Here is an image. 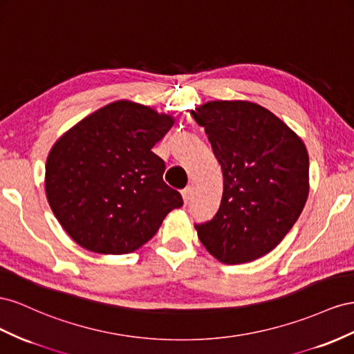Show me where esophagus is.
<instances>
[{"label":"esophagus","instance_id":"obj_1","mask_svg":"<svg viewBox=\"0 0 354 354\" xmlns=\"http://www.w3.org/2000/svg\"><path fill=\"white\" fill-rule=\"evenodd\" d=\"M180 194H183V198H184V203L187 205L189 198H191V187H185L183 191H180Z\"/></svg>","mask_w":354,"mask_h":354}]
</instances>
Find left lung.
Instances as JSON below:
<instances>
[{"label":"left lung","mask_w":354,"mask_h":354,"mask_svg":"<svg viewBox=\"0 0 354 354\" xmlns=\"http://www.w3.org/2000/svg\"><path fill=\"white\" fill-rule=\"evenodd\" d=\"M218 158L224 193L216 215L196 224L201 243L224 264L274 249L308 197V154L283 121L248 100H214L191 111Z\"/></svg>","instance_id":"8db88e82"}]
</instances>
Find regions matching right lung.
Returning <instances> with one entry per match:
<instances>
[{"instance_id":"obj_1","label":"right lung","mask_w":354,"mask_h":354,"mask_svg":"<svg viewBox=\"0 0 354 354\" xmlns=\"http://www.w3.org/2000/svg\"><path fill=\"white\" fill-rule=\"evenodd\" d=\"M175 118L130 100L87 115L57 139L46 163V194L75 243L105 255L130 254L184 205L165 180L153 147Z\"/></svg>"}]
</instances>
